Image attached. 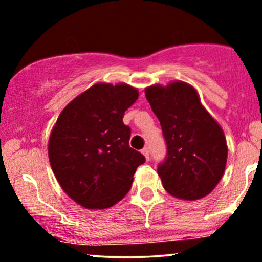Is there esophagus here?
Masks as SVG:
<instances>
[{
    "label": "esophagus",
    "mask_w": 262,
    "mask_h": 262,
    "mask_svg": "<svg viewBox=\"0 0 262 262\" xmlns=\"http://www.w3.org/2000/svg\"><path fill=\"white\" fill-rule=\"evenodd\" d=\"M141 154H143L144 156H145L146 160H149L150 156H149V149H148V148H144L143 150H141Z\"/></svg>",
    "instance_id": "obj_1"
}]
</instances>
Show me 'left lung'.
I'll return each instance as SVG.
<instances>
[{"label":"left lung","mask_w":262,"mask_h":262,"mask_svg":"<svg viewBox=\"0 0 262 262\" xmlns=\"http://www.w3.org/2000/svg\"><path fill=\"white\" fill-rule=\"evenodd\" d=\"M145 96L166 140V159L158 167L164 188L185 201L209 194L227 165L223 129L202 106L196 89L183 81L149 86Z\"/></svg>","instance_id":"8db88e82"}]
</instances>
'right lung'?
I'll use <instances>...</instances> for the list:
<instances>
[{
  "label": "right lung",
  "mask_w": 262,
  "mask_h": 262,
  "mask_svg": "<svg viewBox=\"0 0 262 262\" xmlns=\"http://www.w3.org/2000/svg\"><path fill=\"white\" fill-rule=\"evenodd\" d=\"M139 97L127 83H96L61 111L48 154L62 191L87 209H106L122 200L145 158L129 146L123 116Z\"/></svg>",
  "instance_id": "add662e5"
}]
</instances>
